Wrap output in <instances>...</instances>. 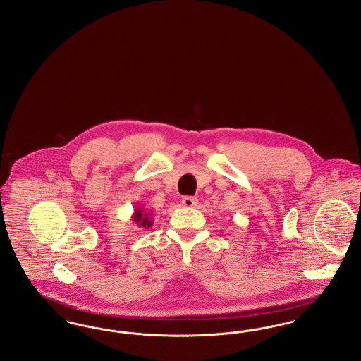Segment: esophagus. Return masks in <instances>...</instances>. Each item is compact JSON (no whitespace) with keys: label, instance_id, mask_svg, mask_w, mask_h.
I'll return each instance as SVG.
<instances>
[{"label":"esophagus","instance_id":"34e87169","mask_svg":"<svg viewBox=\"0 0 361 361\" xmlns=\"http://www.w3.org/2000/svg\"><path fill=\"white\" fill-rule=\"evenodd\" d=\"M183 204L187 208H195L197 206V199L196 197H192V196H187L183 199Z\"/></svg>","mask_w":361,"mask_h":361}]
</instances>
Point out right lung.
<instances>
[{
	"instance_id": "right-lung-1",
	"label": "right lung",
	"mask_w": 361,
	"mask_h": 361,
	"mask_svg": "<svg viewBox=\"0 0 361 361\" xmlns=\"http://www.w3.org/2000/svg\"><path fill=\"white\" fill-rule=\"evenodd\" d=\"M152 216H153L152 212H149L146 208H143L140 204H137V208L134 209L133 216H131V221L139 228H150L153 226Z\"/></svg>"
}]
</instances>
